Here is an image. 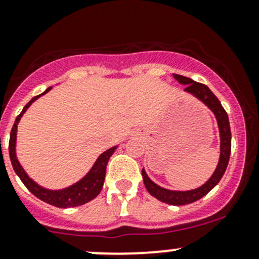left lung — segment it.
<instances>
[{
  "label": "left lung",
  "mask_w": 259,
  "mask_h": 259,
  "mask_svg": "<svg viewBox=\"0 0 259 259\" xmlns=\"http://www.w3.org/2000/svg\"><path fill=\"white\" fill-rule=\"evenodd\" d=\"M174 79L178 81L182 85H185L184 91L188 94H192L195 98L199 99L203 104L208 106L211 111H213L214 116H215L217 122H218L219 127V135H221V156H219L218 165H217L215 170H214L213 176L203 184L202 187L197 188V189L185 190V192H180V190H169L165 188L159 187L158 184L150 180L148 174L143 169V179H144V185L149 193L156 198L160 202L166 203L170 205H185L190 204L193 202H197L198 199L204 197L205 194L210 192L214 187L219 183V180L223 177L224 171H226L227 165L229 161V155H231V146H232V134H231V126H229V119L227 115L226 110L222 106L221 101L217 99L204 83L197 82V81L189 79V77L182 76V75L173 74Z\"/></svg>",
  "instance_id": "1"
}]
</instances>
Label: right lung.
<instances>
[{
    "instance_id": "1",
    "label": "right lung",
    "mask_w": 259,
    "mask_h": 259,
    "mask_svg": "<svg viewBox=\"0 0 259 259\" xmlns=\"http://www.w3.org/2000/svg\"><path fill=\"white\" fill-rule=\"evenodd\" d=\"M52 88L46 89L42 94L35 96V98L31 99L27 104L25 105V108L22 109L21 114L18 115L15 120V124L12 126L11 135H10V144H9V151H10V159H11L12 166H14L15 173L17 174L18 178L21 179V182L25 184V187L32 193L35 197H37L38 199L44 200V202L49 203V204L55 205L57 208H71V207H77V205H82L85 203L90 202L94 198H96L99 195V193L101 192L104 185V180H105V173H106V165H108V161L110 159V156L113 155L114 151L116 150L117 146H113V148L108 149L106 151H104L103 154H100L98 159H96L95 164L93 165V168L90 169L88 174L83 177L82 179L79 180L75 184L70 185V187L64 188V189L59 190H51L42 188L41 185H38L37 183L33 182L30 177L26 174V171L23 170V168L21 166L20 161L17 160L16 156V137H17V125L20 122V119L22 117V115L25 114V111L30 108L31 104L35 100H37L40 96L45 95L46 93H49Z\"/></svg>"
}]
</instances>
